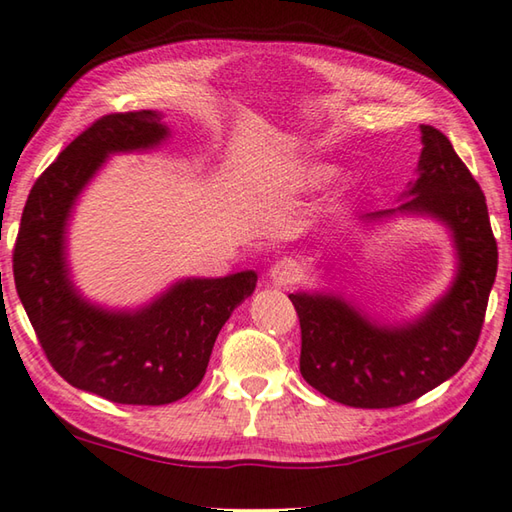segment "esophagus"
Segmentation results:
<instances>
[{
    "label": "esophagus",
    "mask_w": 512,
    "mask_h": 512,
    "mask_svg": "<svg viewBox=\"0 0 512 512\" xmlns=\"http://www.w3.org/2000/svg\"><path fill=\"white\" fill-rule=\"evenodd\" d=\"M268 275H271V280L275 284H293L300 277V268L293 259H280V262L273 264Z\"/></svg>",
    "instance_id": "34e87169"
}]
</instances>
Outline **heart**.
I'll list each match as a JSON object with an SVG mask.
<instances>
[{"label": "heart", "mask_w": 512, "mask_h": 512, "mask_svg": "<svg viewBox=\"0 0 512 512\" xmlns=\"http://www.w3.org/2000/svg\"><path fill=\"white\" fill-rule=\"evenodd\" d=\"M323 176H325V169H320V167H305V169H300V173H298L300 183H307V185L318 183V180Z\"/></svg>", "instance_id": "obj_1"}]
</instances>
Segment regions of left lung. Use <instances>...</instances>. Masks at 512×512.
Listing matches in <instances>:
<instances>
[{
	"instance_id": "1",
	"label": "left lung",
	"mask_w": 512,
	"mask_h": 512,
	"mask_svg": "<svg viewBox=\"0 0 512 512\" xmlns=\"http://www.w3.org/2000/svg\"><path fill=\"white\" fill-rule=\"evenodd\" d=\"M420 131L418 180L406 201L361 219L409 212L445 223L458 257L452 289L400 327L375 323L341 296H289L300 318L302 377L329 400L357 409L409 404L456 375L476 348L495 284L499 253L481 187L438 128L422 124Z\"/></svg>"
}]
</instances>
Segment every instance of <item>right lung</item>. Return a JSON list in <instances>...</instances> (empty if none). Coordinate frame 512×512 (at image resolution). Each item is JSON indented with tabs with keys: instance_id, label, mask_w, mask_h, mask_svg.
Returning <instances> with one entry per match:
<instances>
[{
	"instance_id": "1",
	"label": "right lung",
	"mask_w": 512,
	"mask_h": 512,
	"mask_svg": "<svg viewBox=\"0 0 512 512\" xmlns=\"http://www.w3.org/2000/svg\"><path fill=\"white\" fill-rule=\"evenodd\" d=\"M169 135L155 110L115 112L76 137L31 187L13 250L15 289L54 370L117 404L160 406L194 391L225 320L257 273L176 282L137 311H108L69 280L65 230L83 187L110 153L146 151Z\"/></svg>"
}]
</instances>
